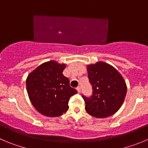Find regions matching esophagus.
Masks as SVG:
<instances>
[{
    "mask_svg": "<svg viewBox=\"0 0 148 148\" xmlns=\"http://www.w3.org/2000/svg\"><path fill=\"white\" fill-rule=\"evenodd\" d=\"M77 91H78V93H80L81 92V88H80V86H78V87L77 88Z\"/></svg>",
    "mask_w": 148,
    "mask_h": 148,
    "instance_id": "1",
    "label": "esophagus"
}]
</instances>
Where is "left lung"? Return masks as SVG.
<instances>
[{
	"label": "left lung",
	"instance_id": "left-lung-1",
	"mask_svg": "<svg viewBox=\"0 0 148 148\" xmlns=\"http://www.w3.org/2000/svg\"><path fill=\"white\" fill-rule=\"evenodd\" d=\"M88 77L91 84V97L82 95L86 110L96 118H106L120 108L125 98L127 86L115 68L104 62L87 66Z\"/></svg>",
	"mask_w": 148,
	"mask_h": 148
}]
</instances>
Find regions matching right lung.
<instances>
[{
    "label": "right lung",
    "instance_id": "right-lung-1",
    "mask_svg": "<svg viewBox=\"0 0 148 148\" xmlns=\"http://www.w3.org/2000/svg\"><path fill=\"white\" fill-rule=\"evenodd\" d=\"M65 64L51 60L44 62L28 75L26 89L34 108L42 115L59 116L69 109V99L77 94L69 78L62 74Z\"/></svg>",
    "mask_w": 148,
    "mask_h": 148
}]
</instances>
